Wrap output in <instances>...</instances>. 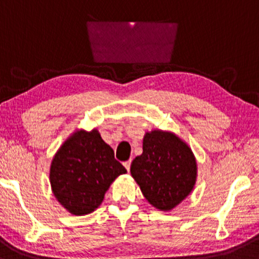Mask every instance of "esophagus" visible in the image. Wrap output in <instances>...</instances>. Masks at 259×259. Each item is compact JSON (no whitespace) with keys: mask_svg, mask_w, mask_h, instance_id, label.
Instances as JSON below:
<instances>
[{"mask_svg":"<svg viewBox=\"0 0 259 259\" xmlns=\"http://www.w3.org/2000/svg\"><path fill=\"white\" fill-rule=\"evenodd\" d=\"M123 165H124V167H126V170H127V171H130V168H131V160H128V161H124V162H123Z\"/></svg>","mask_w":259,"mask_h":259,"instance_id":"obj_1","label":"esophagus"}]
</instances>
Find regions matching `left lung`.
<instances>
[{"mask_svg": "<svg viewBox=\"0 0 259 259\" xmlns=\"http://www.w3.org/2000/svg\"><path fill=\"white\" fill-rule=\"evenodd\" d=\"M131 175L153 207L171 210L192 192L197 179L196 158L172 132L154 130L145 133L143 153L131 164Z\"/></svg>", "mask_w": 259, "mask_h": 259, "instance_id": "1", "label": "left lung"}]
</instances>
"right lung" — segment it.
<instances>
[{"instance_id": "add662e5", "label": "right lung", "mask_w": 259, "mask_h": 259, "mask_svg": "<svg viewBox=\"0 0 259 259\" xmlns=\"http://www.w3.org/2000/svg\"><path fill=\"white\" fill-rule=\"evenodd\" d=\"M126 172L98 130H79L69 136L55 154L50 184L63 208L74 215H85L101 204L116 177Z\"/></svg>"}]
</instances>
